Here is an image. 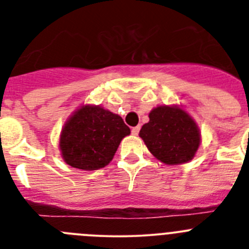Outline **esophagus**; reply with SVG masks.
I'll return each mask as SVG.
<instances>
[{
    "label": "esophagus",
    "mask_w": 249,
    "mask_h": 249,
    "mask_svg": "<svg viewBox=\"0 0 249 249\" xmlns=\"http://www.w3.org/2000/svg\"><path fill=\"white\" fill-rule=\"evenodd\" d=\"M140 129H141V126L133 127V128H132V134H133V136H137V134L140 133Z\"/></svg>",
    "instance_id": "34e87169"
}]
</instances>
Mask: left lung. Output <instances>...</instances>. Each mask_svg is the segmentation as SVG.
I'll return each mask as SVG.
<instances>
[{
  "label": "left lung",
  "instance_id": "1",
  "mask_svg": "<svg viewBox=\"0 0 249 249\" xmlns=\"http://www.w3.org/2000/svg\"><path fill=\"white\" fill-rule=\"evenodd\" d=\"M140 136L153 156L169 165L191 160L200 145L193 118L179 107L159 106L149 113Z\"/></svg>",
  "mask_w": 249,
  "mask_h": 249
}]
</instances>
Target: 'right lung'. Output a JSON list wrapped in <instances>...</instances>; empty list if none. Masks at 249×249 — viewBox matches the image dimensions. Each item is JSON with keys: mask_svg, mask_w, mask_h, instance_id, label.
I'll return each mask as SVG.
<instances>
[{"mask_svg": "<svg viewBox=\"0 0 249 249\" xmlns=\"http://www.w3.org/2000/svg\"><path fill=\"white\" fill-rule=\"evenodd\" d=\"M129 133L118 115L100 106H83L65 123L59 147L70 166L97 170L112 160L122 138Z\"/></svg>", "mask_w": 249, "mask_h": 249, "instance_id": "obj_1", "label": "right lung"}]
</instances>
